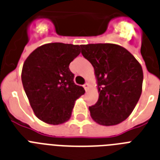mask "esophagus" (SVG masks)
I'll return each mask as SVG.
<instances>
[{
  "label": "esophagus",
  "mask_w": 160,
  "mask_h": 160,
  "mask_svg": "<svg viewBox=\"0 0 160 160\" xmlns=\"http://www.w3.org/2000/svg\"><path fill=\"white\" fill-rule=\"evenodd\" d=\"M89 84H88V83H85V84H84V89H85V91H88V90H89Z\"/></svg>",
  "instance_id": "obj_1"
}]
</instances>
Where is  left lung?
Returning <instances> with one entry per match:
<instances>
[{
    "label": "left lung",
    "mask_w": 160,
    "mask_h": 160,
    "mask_svg": "<svg viewBox=\"0 0 160 160\" xmlns=\"http://www.w3.org/2000/svg\"><path fill=\"white\" fill-rule=\"evenodd\" d=\"M83 57L94 69L98 99L89 107L94 122L113 126L132 113L142 92L143 71L132 53L112 43L80 45Z\"/></svg>",
    "instance_id": "8db88e82"
}]
</instances>
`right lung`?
Returning a JSON list of instances; mask_svg holds the SVG:
<instances>
[{
    "instance_id": "right-lung-1",
    "label": "right lung",
    "mask_w": 160,
    "mask_h": 160,
    "mask_svg": "<svg viewBox=\"0 0 160 160\" xmlns=\"http://www.w3.org/2000/svg\"><path fill=\"white\" fill-rule=\"evenodd\" d=\"M80 53L79 45L44 44L28 56L21 80L31 108L38 119L58 125L71 118L75 101L85 93L74 83L69 65Z\"/></svg>"
}]
</instances>
